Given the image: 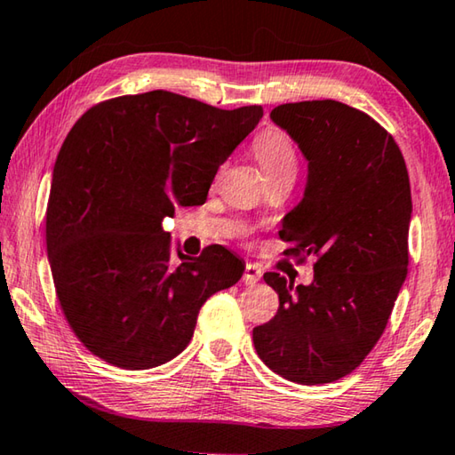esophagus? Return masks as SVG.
<instances>
[{"mask_svg": "<svg viewBox=\"0 0 455 455\" xmlns=\"http://www.w3.org/2000/svg\"><path fill=\"white\" fill-rule=\"evenodd\" d=\"M260 276H263V271H260V267L252 265V263H246L244 267V275H243V283L244 284H255Z\"/></svg>", "mask_w": 455, "mask_h": 455, "instance_id": "1", "label": "esophagus"}]
</instances>
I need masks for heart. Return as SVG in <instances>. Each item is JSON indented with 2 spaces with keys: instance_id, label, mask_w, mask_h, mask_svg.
Here are the masks:
<instances>
[{
  "instance_id": "b5f03b06",
  "label": "heart",
  "mask_w": 455,
  "mask_h": 455,
  "mask_svg": "<svg viewBox=\"0 0 455 455\" xmlns=\"http://www.w3.org/2000/svg\"><path fill=\"white\" fill-rule=\"evenodd\" d=\"M255 156L267 179H279V176H292L295 179L299 158L291 138L276 128H268L257 136L252 144Z\"/></svg>"
}]
</instances>
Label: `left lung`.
I'll use <instances>...</instances> for the list:
<instances>
[{
    "label": "left lung",
    "instance_id": "8db88e82",
    "mask_svg": "<svg viewBox=\"0 0 455 455\" xmlns=\"http://www.w3.org/2000/svg\"><path fill=\"white\" fill-rule=\"evenodd\" d=\"M276 126L309 160L303 200L283 219L287 255L315 257L313 283L265 273L275 317L252 329L257 355L295 383L337 381L375 347L407 276L411 188L394 136L335 100L281 104Z\"/></svg>",
    "mask_w": 455,
    "mask_h": 455
}]
</instances>
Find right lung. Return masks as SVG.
I'll return each mask as SVG.
<instances>
[{
    "instance_id": "1",
    "label": "right lung",
    "mask_w": 455,
    "mask_h": 455,
    "mask_svg": "<svg viewBox=\"0 0 455 455\" xmlns=\"http://www.w3.org/2000/svg\"><path fill=\"white\" fill-rule=\"evenodd\" d=\"M263 118L260 106L220 110L154 90L92 106L56 158L45 212L53 287L68 325L122 369L174 359L200 307L241 279L220 244L172 259L163 219L203 204L219 166Z\"/></svg>"
}]
</instances>
